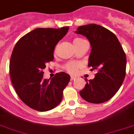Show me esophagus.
Wrapping results in <instances>:
<instances>
[{
  "label": "esophagus",
  "instance_id": "34e87169",
  "mask_svg": "<svg viewBox=\"0 0 134 134\" xmlns=\"http://www.w3.org/2000/svg\"><path fill=\"white\" fill-rule=\"evenodd\" d=\"M75 76H71V77H70V80H71V81H73V80H75Z\"/></svg>",
  "mask_w": 134,
  "mask_h": 134
}]
</instances>
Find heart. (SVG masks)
Returning a JSON list of instances; mask_svg holds the SVG:
<instances>
[{
    "instance_id": "b5f03b06",
    "label": "heart",
    "mask_w": 134,
    "mask_h": 134,
    "mask_svg": "<svg viewBox=\"0 0 134 134\" xmlns=\"http://www.w3.org/2000/svg\"><path fill=\"white\" fill-rule=\"evenodd\" d=\"M85 40L82 39V38H75L73 41V44H74V46H76L78 44L81 43V42L84 41ZM80 64L77 62H68V64H66L64 66V68L66 71L70 73V74H75L77 71L78 68L80 67Z\"/></svg>"
}]
</instances>
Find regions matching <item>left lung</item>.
<instances>
[{"label":"left lung","instance_id":"obj_1","mask_svg":"<svg viewBox=\"0 0 134 134\" xmlns=\"http://www.w3.org/2000/svg\"><path fill=\"white\" fill-rule=\"evenodd\" d=\"M75 33L89 40L91 50L88 66L98 70L93 79H85L80 95L93 104L108 101L119 90L125 76L126 55L121 44L115 34L100 25L79 26Z\"/></svg>","mask_w":134,"mask_h":134}]
</instances>
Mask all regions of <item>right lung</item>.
<instances>
[{"mask_svg":"<svg viewBox=\"0 0 134 134\" xmlns=\"http://www.w3.org/2000/svg\"><path fill=\"white\" fill-rule=\"evenodd\" d=\"M68 29V26L36 28L22 36L13 48L9 64L11 82L21 101L32 109L48 111L62 100L70 75L62 72L44 79L43 70L53 60L55 47Z\"/></svg>","mask_w":134,"mask_h":134,"instance_id":"right-lung-1","label":"right lung"}]
</instances>
